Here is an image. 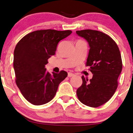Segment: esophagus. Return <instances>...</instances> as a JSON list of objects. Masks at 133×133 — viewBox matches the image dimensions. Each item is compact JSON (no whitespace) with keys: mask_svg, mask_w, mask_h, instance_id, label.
Wrapping results in <instances>:
<instances>
[{"mask_svg":"<svg viewBox=\"0 0 133 133\" xmlns=\"http://www.w3.org/2000/svg\"><path fill=\"white\" fill-rule=\"evenodd\" d=\"M72 76H74V74L72 73V72H69L68 73V77H72Z\"/></svg>","mask_w":133,"mask_h":133,"instance_id":"1","label":"esophagus"}]
</instances>
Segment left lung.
I'll use <instances>...</instances> for the list:
<instances>
[{"mask_svg": "<svg viewBox=\"0 0 133 133\" xmlns=\"http://www.w3.org/2000/svg\"><path fill=\"white\" fill-rule=\"evenodd\" d=\"M76 34L90 46L86 66L92 77L90 81L82 77V84L77 90L78 99L87 106L98 107L110 100L117 88L122 62L119 47L107 34L96 30L76 31Z\"/></svg>", "mask_w": 133, "mask_h": 133, "instance_id": "8db88e82", "label": "left lung"}]
</instances>
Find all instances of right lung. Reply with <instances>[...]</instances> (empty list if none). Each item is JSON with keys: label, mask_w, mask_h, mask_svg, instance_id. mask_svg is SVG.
Segmentation results:
<instances>
[{"label": "right lung", "mask_w": 133, "mask_h": 133, "mask_svg": "<svg viewBox=\"0 0 133 133\" xmlns=\"http://www.w3.org/2000/svg\"><path fill=\"white\" fill-rule=\"evenodd\" d=\"M71 33L70 30H37L26 34L16 45L13 60L16 83L29 102L34 105L49 102L67 77L65 71L51 74L45 66L55 54L58 43Z\"/></svg>", "instance_id": "right-lung-1"}]
</instances>
